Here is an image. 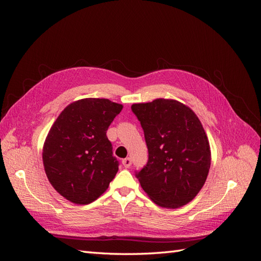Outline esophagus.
<instances>
[{
	"label": "esophagus",
	"instance_id": "1",
	"mask_svg": "<svg viewBox=\"0 0 261 261\" xmlns=\"http://www.w3.org/2000/svg\"><path fill=\"white\" fill-rule=\"evenodd\" d=\"M122 164L124 165V168H129L130 165H132V160H130V158H125V159H123Z\"/></svg>",
	"mask_w": 261,
	"mask_h": 261
}]
</instances>
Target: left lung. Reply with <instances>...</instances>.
<instances>
[{
  "label": "left lung",
  "mask_w": 261,
  "mask_h": 261,
  "mask_svg": "<svg viewBox=\"0 0 261 261\" xmlns=\"http://www.w3.org/2000/svg\"><path fill=\"white\" fill-rule=\"evenodd\" d=\"M149 159L136 176L155 204L176 209L191 202L207 179L211 150L198 116L181 102L159 98L134 103Z\"/></svg>",
  "instance_id": "left-lung-1"
}]
</instances>
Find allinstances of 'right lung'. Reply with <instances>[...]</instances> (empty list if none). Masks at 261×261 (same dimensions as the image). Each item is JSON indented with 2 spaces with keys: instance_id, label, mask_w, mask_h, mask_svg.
Listing matches in <instances>:
<instances>
[{
  "instance_id": "add662e5",
  "label": "right lung",
  "mask_w": 261,
  "mask_h": 261,
  "mask_svg": "<svg viewBox=\"0 0 261 261\" xmlns=\"http://www.w3.org/2000/svg\"><path fill=\"white\" fill-rule=\"evenodd\" d=\"M123 106L85 98L68 105L51 126L42 161L46 177L61 196L88 204L103 194L118 171L107 130Z\"/></svg>"
}]
</instances>
